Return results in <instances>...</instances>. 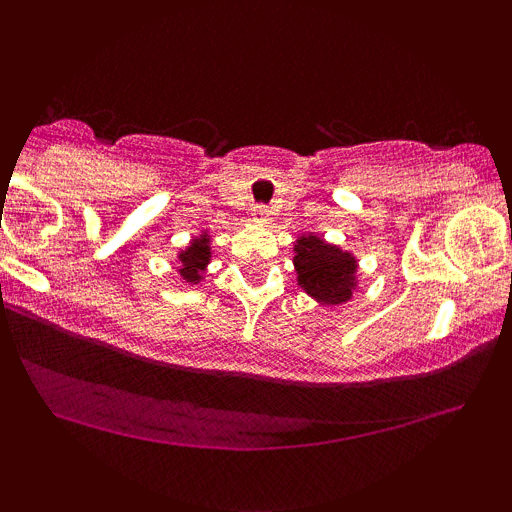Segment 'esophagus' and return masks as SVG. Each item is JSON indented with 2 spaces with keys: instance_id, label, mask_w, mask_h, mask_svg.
Returning a JSON list of instances; mask_svg holds the SVG:
<instances>
[{
  "instance_id": "1",
  "label": "esophagus",
  "mask_w": 512,
  "mask_h": 512,
  "mask_svg": "<svg viewBox=\"0 0 512 512\" xmlns=\"http://www.w3.org/2000/svg\"><path fill=\"white\" fill-rule=\"evenodd\" d=\"M252 216H255L257 223H267L269 216H272V211H269L267 207H255L252 209Z\"/></svg>"
}]
</instances>
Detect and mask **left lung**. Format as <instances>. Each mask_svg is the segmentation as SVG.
<instances>
[{"mask_svg": "<svg viewBox=\"0 0 512 512\" xmlns=\"http://www.w3.org/2000/svg\"><path fill=\"white\" fill-rule=\"evenodd\" d=\"M298 286L313 301L334 308L351 301L358 289V260L349 250L327 243L320 233H303L293 243Z\"/></svg>", "mask_w": 512, "mask_h": 512, "instance_id": "obj_1", "label": "left lung"}]
</instances>
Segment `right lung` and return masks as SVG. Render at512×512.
I'll use <instances>...</instances> for the list:
<instances>
[{"mask_svg": "<svg viewBox=\"0 0 512 512\" xmlns=\"http://www.w3.org/2000/svg\"><path fill=\"white\" fill-rule=\"evenodd\" d=\"M211 255H214V252H211L209 231H202L199 236H192L190 243L178 252V262H180L178 274L182 284L197 286L199 281H204Z\"/></svg>", "mask_w": 512, "mask_h": 512, "instance_id": "right-lung-1", "label": "right lung"}]
</instances>
